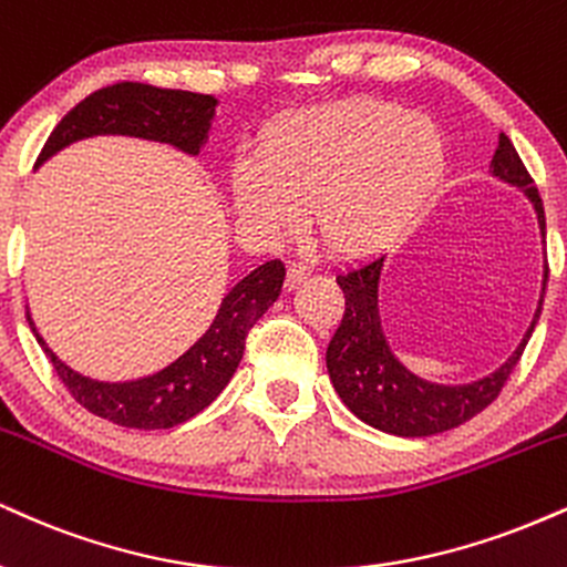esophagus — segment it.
Returning <instances> with one entry per match:
<instances>
[{
  "label": "esophagus",
  "mask_w": 567,
  "mask_h": 567,
  "mask_svg": "<svg viewBox=\"0 0 567 567\" xmlns=\"http://www.w3.org/2000/svg\"><path fill=\"white\" fill-rule=\"evenodd\" d=\"M306 279H309V269H306L303 264H290L288 266V277H285V288L296 290L298 285L306 282Z\"/></svg>",
  "instance_id": "1"
}]
</instances>
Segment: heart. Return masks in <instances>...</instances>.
Here are the masks:
<instances>
[{
  "label": "heart",
  "instance_id": "obj_1",
  "mask_svg": "<svg viewBox=\"0 0 567 567\" xmlns=\"http://www.w3.org/2000/svg\"><path fill=\"white\" fill-rule=\"evenodd\" d=\"M446 172V134L431 115L349 100L266 128L258 158L231 166L229 200L256 240H285L313 214L332 254L370 258L414 229Z\"/></svg>",
  "mask_w": 567,
  "mask_h": 567
}]
</instances>
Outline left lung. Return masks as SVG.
Here are the masks:
<instances>
[{
	"mask_svg": "<svg viewBox=\"0 0 567 567\" xmlns=\"http://www.w3.org/2000/svg\"><path fill=\"white\" fill-rule=\"evenodd\" d=\"M491 174L528 197L544 245L547 218H544L542 197H538L536 184L525 172L509 136L502 134L499 150L491 161ZM383 261L385 256L370 258V261L353 264L338 275V285L346 296V313L330 346H327V372H330L332 388L361 422L372 425L374 431L401 435V439H425V435L446 433L452 427L465 425L499 395L523 349L528 346L538 313H542L544 288H547L549 275L547 261H544L542 292H538L534 319H530L517 349L486 378L460 385L433 383V380L420 378L395 357L383 330V317H380Z\"/></svg>",
	"mask_w": 567,
	"mask_h": 567,
	"instance_id": "8db88e82",
	"label": "left lung"
}]
</instances>
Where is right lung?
Here are the masks:
<instances>
[{
    "label": "right lung",
    "mask_w": 567,
    "mask_h": 567,
    "mask_svg": "<svg viewBox=\"0 0 567 567\" xmlns=\"http://www.w3.org/2000/svg\"><path fill=\"white\" fill-rule=\"evenodd\" d=\"M218 100L210 94L182 92V89H155L147 84H113L97 89L81 100L71 113L54 126L39 155L37 168L65 150L73 142L89 136H134V140L158 142L176 153L197 158L206 147L214 126ZM285 282V266L266 261L250 275L224 292L214 322L200 338L158 372L134 380H97L68 367L39 332L29 313V327L42 346L54 372L81 406L97 417L136 431H161L187 422L203 412L227 383L240 364L245 336L266 309L277 301Z\"/></svg>",
    "instance_id": "right-lung-1"
}]
</instances>
